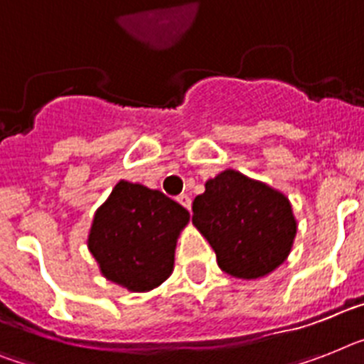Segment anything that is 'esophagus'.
<instances>
[{
  "label": "esophagus",
  "instance_id": "esophagus-1",
  "mask_svg": "<svg viewBox=\"0 0 364 364\" xmlns=\"http://www.w3.org/2000/svg\"><path fill=\"white\" fill-rule=\"evenodd\" d=\"M176 200H178V203L182 204L186 210H191V199H189V195H186V193L178 195V197H176Z\"/></svg>",
  "mask_w": 364,
  "mask_h": 364
}]
</instances>
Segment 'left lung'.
Segmentation results:
<instances>
[{
  "instance_id": "left-lung-1",
  "label": "left lung",
  "mask_w": 364,
  "mask_h": 364,
  "mask_svg": "<svg viewBox=\"0 0 364 364\" xmlns=\"http://www.w3.org/2000/svg\"><path fill=\"white\" fill-rule=\"evenodd\" d=\"M191 221L215 251L219 268L245 281L277 269L297 232L287 195L234 169L206 180Z\"/></svg>"
}]
</instances>
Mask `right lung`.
<instances>
[{
    "label": "right lung",
    "mask_w": 364,
    "mask_h": 364,
    "mask_svg": "<svg viewBox=\"0 0 364 364\" xmlns=\"http://www.w3.org/2000/svg\"><path fill=\"white\" fill-rule=\"evenodd\" d=\"M189 212L158 189L119 180L95 212L87 247L107 281L150 292L175 268V249Z\"/></svg>",
    "instance_id": "add662e5"
}]
</instances>
